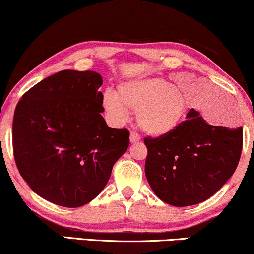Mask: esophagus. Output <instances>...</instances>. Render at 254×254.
Masks as SVG:
<instances>
[{"label":"esophagus","instance_id":"obj_1","mask_svg":"<svg viewBox=\"0 0 254 254\" xmlns=\"http://www.w3.org/2000/svg\"><path fill=\"white\" fill-rule=\"evenodd\" d=\"M129 140H130V142H132V143H136V142L140 141V136L137 135L136 133H130Z\"/></svg>","mask_w":254,"mask_h":254}]
</instances>
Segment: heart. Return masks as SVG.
<instances>
[{
	"label": "heart",
	"mask_w": 254,
	"mask_h": 254,
	"mask_svg": "<svg viewBox=\"0 0 254 254\" xmlns=\"http://www.w3.org/2000/svg\"><path fill=\"white\" fill-rule=\"evenodd\" d=\"M102 107L113 124L126 121L136 112V124L147 135L164 137L173 134L186 119L189 103L179 88L161 77H139L119 84L118 94L106 90Z\"/></svg>",
	"instance_id": "b5f03b06"
}]
</instances>
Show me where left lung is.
I'll list each match as a JSON object with an SVG mask.
<instances>
[{
	"label": "left lung",
	"instance_id": "left-lung-1",
	"mask_svg": "<svg viewBox=\"0 0 254 254\" xmlns=\"http://www.w3.org/2000/svg\"><path fill=\"white\" fill-rule=\"evenodd\" d=\"M145 173L159 199L177 207L196 205L217 193L236 171L243 128L207 124L190 109L171 135L146 137Z\"/></svg>",
	"mask_w": 254,
	"mask_h": 254
}]
</instances>
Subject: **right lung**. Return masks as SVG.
<instances>
[{
  "label": "right lung",
  "mask_w": 254,
  "mask_h": 254,
  "mask_svg": "<svg viewBox=\"0 0 254 254\" xmlns=\"http://www.w3.org/2000/svg\"><path fill=\"white\" fill-rule=\"evenodd\" d=\"M101 75L61 70L22 96L12 122L17 170L33 192L64 207L98 196L115 161L129 146V132L102 118Z\"/></svg>",
  "instance_id": "obj_1"
}]
</instances>
